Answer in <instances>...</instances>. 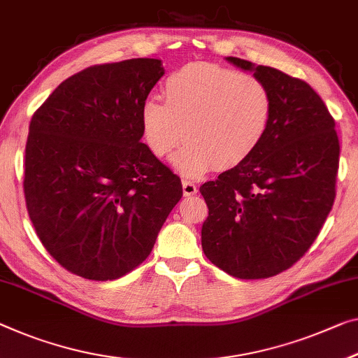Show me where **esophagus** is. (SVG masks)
<instances>
[{"mask_svg": "<svg viewBox=\"0 0 358 358\" xmlns=\"http://www.w3.org/2000/svg\"><path fill=\"white\" fill-rule=\"evenodd\" d=\"M182 192H184L185 196H192V195L196 194L198 189H196L195 182H192V180H184V182H182Z\"/></svg>", "mask_w": 358, "mask_h": 358, "instance_id": "1", "label": "esophagus"}]
</instances>
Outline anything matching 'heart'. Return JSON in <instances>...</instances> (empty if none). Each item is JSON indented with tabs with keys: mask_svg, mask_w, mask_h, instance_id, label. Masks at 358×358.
<instances>
[{
	"mask_svg": "<svg viewBox=\"0 0 358 358\" xmlns=\"http://www.w3.org/2000/svg\"><path fill=\"white\" fill-rule=\"evenodd\" d=\"M164 102H142V139L157 158L173 157L187 178H198L216 164L234 168L255 153L271 129L275 99L266 83L252 75L216 64H187L163 83Z\"/></svg>",
	"mask_w": 358,
	"mask_h": 358,
	"instance_id": "1",
	"label": "heart"
}]
</instances>
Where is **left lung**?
<instances>
[{"label":"left lung","instance_id":"obj_1","mask_svg":"<svg viewBox=\"0 0 358 358\" xmlns=\"http://www.w3.org/2000/svg\"><path fill=\"white\" fill-rule=\"evenodd\" d=\"M271 87V129L243 163L200 187L208 205L201 246L236 278H268L294 266L315 241L336 196L339 139L325 102L299 78L245 59Z\"/></svg>","mask_w":358,"mask_h":358}]
</instances>
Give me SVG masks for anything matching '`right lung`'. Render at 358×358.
Wrapping results in <instances>:
<instances>
[{"mask_svg":"<svg viewBox=\"0 0 358 358\" xmlns=\"http://www.w3.org/2000/svg\"><path fill=\"white\" fill-rule=\"evenodd\" d=\"M163 73L158 59L92 65L33 113L27 211L46 251L78 277L134 271L182 196L180 179L141 142V106Z\"/></svg>","mask_w":358,"mask_h":358,"instance_id":"right-lung-1","label":"right lung"}]
</instances>
